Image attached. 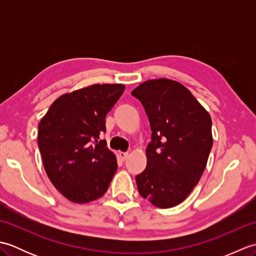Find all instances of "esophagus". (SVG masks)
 I'll return each mask as SVG.
<instances>
[{
    "mask_svg": "<svg viewBox=\"0 0 256 256\" xmlns=\"http://www.w3.org/2000/svg\"><path fill=\"white\" fill-rule=\"evenodd\" d=\"M118 156H120V158H121V160L124 162L128 157V153H126V152H120Z\"/></svg>",
    "mask_w": 256,
    "mask_h": 256,
    "instance_id": "34e87169",
    "label": "esophagus"
}]
</instances>
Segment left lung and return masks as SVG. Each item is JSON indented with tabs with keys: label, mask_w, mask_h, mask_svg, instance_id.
Masks as SVG:
<instances>
[{
	"label": "left lung",
	"mask_w": 256,
	"mask_h": 256,
	"mask_svg": "<svg viewBox=\"0 0 256 256\" xmlns=\"http://www.w3.org/2000/svg\"><path fill=\"white\" fill-rule=\"evenodd\" d=\"M131 94L148 114V165L135 177L140 194L158 208L186 199L200 180L212 148L210 114L186 86L170 79L140 84Z\"/></svg>",
	"instance_id": "1"
}]
</instances>
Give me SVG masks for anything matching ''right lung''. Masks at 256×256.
Masks as SVG:
<instances>
[{
  "label": "right lung",
  "instance_id": "add662e5",
  "mask_svg": "<svg viewBox=\"0 0 256 256\" xmlns=\"http://www.w3.org/2000/svg\"><path fill=\"white\" fill-rule=\"evenodd\" d=\"M123 84H92L62 94L38 125V148L48 178L68 200L86 204L106 194L118 170L116 155L100 140L106 116Z\"/></svg>",
  "mask_w": 256,
  "mask_h": 256
}]
</instances>
